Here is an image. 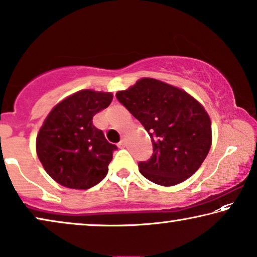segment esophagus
Listing matches in <instances>:
<instances>
[{
    "mask_svg": "<svg viewBox=\"0 0 257 257\" xmlns=\"http://www.w3.org/2000/svg\"><path fill=\"white\" fill-rule=\"evenodd\" d=\"M118 147H120V148L125 147V139H124V137H122V140L120 141V143H118Z\"/></svg>",
    "mask_w": 257,
    "mask_h": 257,
    "instance_id": "1",
    "label": "esophagus"
}]
</instances>
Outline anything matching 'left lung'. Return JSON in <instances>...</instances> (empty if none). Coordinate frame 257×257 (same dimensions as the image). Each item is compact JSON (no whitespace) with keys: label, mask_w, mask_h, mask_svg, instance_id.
<instances>
[{"label":"left lung","mask_w":257,"mask_h":257,"mask_svg":"<svg viewBox=\"0 0 257 257\" xmlns=\"http://www.w3.org/2000/svg\"><path fill=\"white\" fill-rule=\"evenodd\" d=\"M116 97L149 134L154 154L140 162V172L157 185L190 178L212 146V125L199 101L176 86L142 78Z\"/></svg>","instance_id":"left-lung-1"}]
</instances>
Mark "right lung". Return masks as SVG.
I'll return each mask as SVG.
<instances>
[{"mask_svg": "<svg viewBox=\"0 0 257 257\" xmlns=\"http://www.w3.org/2000/svg\"><path fill=\"white\" fill-rule=\"evenodd\" d=\"M113 93L81 89L65 97L45 117L36 139V151L43 168L58 184L87 190L108 172L113 151L93 116L106 109Z\"/></svg>", "mask_w": 257, "mask_h": 257, "instance_id": "right-lung-1", "label": "right lung"}]
</instances>
